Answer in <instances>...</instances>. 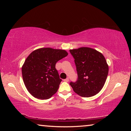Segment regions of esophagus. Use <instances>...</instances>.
Wrapping results in <instances>:
<instances>
[{"label":"esophagus","mask_w":131,"mask_h":131,"mask_svg":"<svg viewBox=\"0 0 131 131\" xmlns=\"http://www.w3.org/2000/svg\"><path fill=\"white\" fill-rule=\"evenodd\" d=\"M69 78L68 77V78H66V79H65V80H63V81H65V82H68L69 81Z\"/></svg>","instance_id":"esophagus-1"}]
</instances>
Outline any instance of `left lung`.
Returning <instances> with one entry per match:
<instances>
[{
	"label": "left lung",
	"instance_id": "1",
	"mask_svg": "<svg viewBox=\"0 0 131 131\" xmlns=\"http://www.w3.org/2000/svg\"><path fill=\"white\" fill-rule=\"evenodd\" d=\"M74 58L78 75L76 83L70 85L83 97L94 96L102 89L107 79L108 65L101 52L94 48L81 47L70 50Z\"/></svg>",
	"mask_w": 131,
	"mask_h": 131
}]
</instances>
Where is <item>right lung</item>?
Returning <instances> with one entry per match:
<instances>
[{
  "mask_svg": "<svg viewBox=\"0 0 131 131\" xmlns=\"http://www.w3.org/2000/svg\"><path fill=\"white\" fill-rule=\"evenodd\" d=\"M68 55L65 50L47 47L34 50L22 66L24 84L36 98L47 99L57 92L62 80L55 64Z\"/></svg>",
  "mask_w": 131,
  "mask_h": 131,
  "instance_id": "1",
  "label": "right lung"
}]
</instances>
